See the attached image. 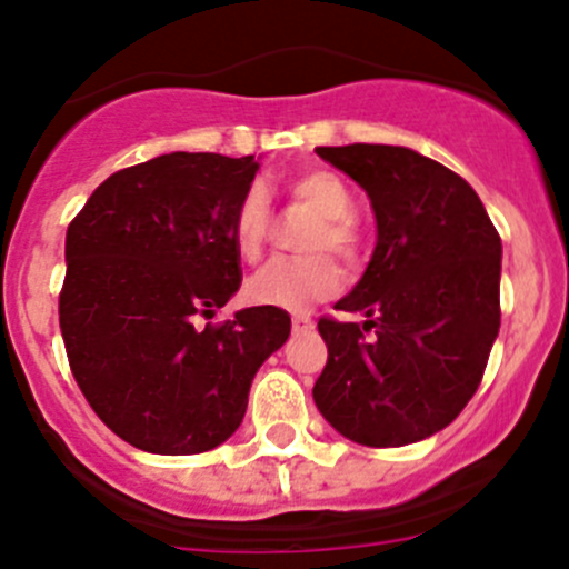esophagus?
Masks as SVG:
<instances>
[{
  "label": "esophagus",
  "mask_w": 569,
  "mask_h": 569,
  "mask_svg": "<svg viewBox=\"0 0 569 569\" xmlns=\"http://www.w3.org/2000/svg\"><path fill=\"white\" fill-rule=\"evenodd\" d=\"M291 325H295L297 332L313 330V319L308 317V313H295V317H291Z\"/></svg>",
  "instance_id": "esophagus-1"
}]
</instances>
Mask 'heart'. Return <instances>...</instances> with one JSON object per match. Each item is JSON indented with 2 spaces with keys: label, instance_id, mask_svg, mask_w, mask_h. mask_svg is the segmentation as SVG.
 Here are the masks:
<instances>
[{
  "label": "heart",
  "instance_id": "heart-1",
  "mask_svg": "<svg viewBox=\"0 0 569 569\" xmlns=\"http://www.w3.org/2000/svg\"><path fill=\"white\" fill-rule=\"evenodd\" d=\"M286 194L317 217L306 239L311 256L274 258L248 280V297L258 306L302 311L327 300L341 286V269L327 257L332 251L343 267L355 269L363 258V228L355 217V192L336 170L308 168L286 178ZM233 248L244 261H258L272 237V206L261 187H248L233 209Z\"/></svg>",
  "mask_w": 569,
  "mask_h": 569
}]
</instances>
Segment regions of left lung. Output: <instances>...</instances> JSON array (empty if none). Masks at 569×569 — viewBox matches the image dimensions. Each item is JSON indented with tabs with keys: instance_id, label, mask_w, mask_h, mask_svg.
<instances>
[{
	"instance_id": "left-lung-1",
	"label": "left lung",
	"mask_w": 569,
	"mask_h": 569,
	"mask_svg": "<svg viewBox=\"0 0 569 569\" xmlns=\"http://www.w3.org/2000/svg\"><path fill=\"white\" fill-rule=\"evenodd\" d=\"M366 189L377 248L336 311L319 319L327 363L313 386L343 438L391 449L449 427L485 377L501 327V237L470 183L399 146L317 148Z\"/></svg>"
}]
</instances>
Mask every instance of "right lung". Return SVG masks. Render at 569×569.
<instances>
[{"label":"right lung","instance_id":"obj_1","mask_svg":"<svg viewBox=\"0 0 569 569\" xmlns=\"http://www.w3.org/2000/svg\"><path fill=\"white\" fill-rule=\"evenodd\" d=\"M256 157L164 153L96 187L66 233L60 330L96 416L151 455L231 438L250 382L289 338L283 308L211 319L242 286L231 220Z\"/></svg>","mask_w":569,"mask_h":569}]
</instances>
